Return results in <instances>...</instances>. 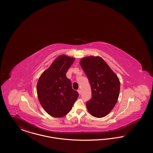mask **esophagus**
Wrapping results in <instances>:
<instances>
[{"label":"esophagus","mask_w":153,"mask_h":153,"mask_svg":"<svg viewBox=\"0 0 153 153\" xmlns=\"http://www.w3.org/2000/svg\"><path fill=\"white\" fill-rule=\"evenodd\" d=\"M77 92H78V93L79 94V95H81V90H80V89H78V90H77Z\"/></svg>","instance_id":"34e87169"}]
</instances>
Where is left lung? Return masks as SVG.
Returning a JSON list of instances; mask_svg holds the SVG:
<instances>
[{
  "label": "left lung",
  "instance_id": "left-lung-1",
  "mask_svg": "<svg viewBox=\"0 0 153 153\" xmlns=\"http://www.w3.org/2000/svg\"><path fill=\"white\" fill-rule=\"evenodd\" d=\"M80 64L91 87L92 98L86 103L88 111L93 117H105L117 101L120 86L119 78L100 57H84Z\"/></svg>",
  "mask_w": 153,
  "mask_h": 153
}]
</instances>
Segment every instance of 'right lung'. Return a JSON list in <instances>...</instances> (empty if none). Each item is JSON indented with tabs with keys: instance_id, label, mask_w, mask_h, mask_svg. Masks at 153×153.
Masks as SVG:
<instances>
[{
	"instance_id": "add662e5",
	"label": "right lung",
	"mask_w": 153,
	"mask_h": 153,
	"mask_svg": "<svg viewBox=\"0 0 153 153\" xmlns=\"http://www.w3.org/2000/svg\"><path fill=\"white\" fill-rule=\"evenodd\" d=\"M75 59L61 55L39 77L36 92L45 111L51 116L61 117L67 115L79 97L72 89L71 81L66 73Z\"/></svg>"
}]
</instances>
